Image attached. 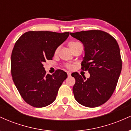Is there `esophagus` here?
Returning <instances> with one entry per match:
<instances>
[{
	"label": "esophagus",
	"instance_id": "obj_1",
	"mask_svg": "<svg viewBox=\"0 0 131 131\" xmlns=\"http://www.w3.org/2000/svg\"><path fill=\"white\" fill-rule=\"evenodd\" d=\"M67 74H68V76H71V73H70V72L68 71L67 72Z\"/></svg>",
	"mask_w": 131,
	"mask_h": 131
}]
</instances>
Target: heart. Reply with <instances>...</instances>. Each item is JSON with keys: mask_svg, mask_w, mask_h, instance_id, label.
<instances>
[{"mask_svg": "<svg viewBox=\"0 0 131 131\" xmlns=\"http://www.w3.org/2000/svg\"><path fill=\"white\" fill-rule=\"evenodd\" d=\"M78 43V42H70L68 43V46H69V47H70V48L71 49V48L72 47H73V46H74L75 44H76V43ZM58 50H59V48H58V47L57 48V49H55V54L58 53ZM66 67H67L68 68H72V67H73V65H71V64H67V66H66Z\"/></svg>", "mask_w": 131, "mask_h": 131, "instance_id": "1", "label": "heart"}]
</instances>
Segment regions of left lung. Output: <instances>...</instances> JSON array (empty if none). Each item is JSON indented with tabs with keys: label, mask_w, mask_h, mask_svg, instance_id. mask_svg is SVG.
<instances>
[{
	"label": "left lung",
	"mask_w": 131,
	"mask_h": 131,
	"mask_svg": "<svg viewBox=\"0 0 131 131\" xmlns=\"http://www.w3.org/2000/svg\"><path fill=\"white\" fill-rule=\"evenodd\" d=\"M70 34L83 43L85 55L81 69L90 74L85 79L79 73H72L76 80L73 88L74 98L83 106L97 107L109 100L121 74L122 60L118 43L112 36L100 30Z\"/></svg>",
	"instance_id": "8db88e82"
}]
</instances>
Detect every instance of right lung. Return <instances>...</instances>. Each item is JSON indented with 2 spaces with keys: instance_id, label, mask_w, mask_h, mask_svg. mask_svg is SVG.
<instances>
[{
  "instance_id": "right-lung-1",
  "label": "right lung",
  "mask_w": 131,
  "mask_h": 131,
  "mask_svg": "<svg viewBox=\"0 0 131 131\" xmlns=\"http://www.w3.org/2000/svg\"><path fill=\"white\" fill-rule=\"evenodd\" d=\"M70 32L28 31L16 42L11 56V73L16 88L27 103L36 108L51 104L67 78L64 71L46 74L43 63L52 60L55 49Z\"/></svg>"
}]
</instances>
